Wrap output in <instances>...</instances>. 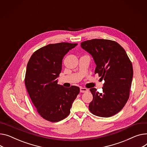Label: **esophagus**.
<instances>
[{"label": "esophagus", "instance_id": "34e87169", "mask_svg": "<svg viewBox=\"0 0 147 147\" xmlns=\"http://www.w3.org/2000/svg\"><path fill=\"white\" fill-rule=\"evenodd\" d=\"M80 90L81 93H85V92H88V89H86V88H84V87H80Z\"/></svg>", "mask_w": 147, "mask_h": 147}]
</instances>
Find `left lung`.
Instances as JSON below:
<instances>
[{
	"label": "left lung",
	"instance_id": "left-lung-1",
	"mask_svg": "<svg viewBox=\"0 0 147 147\" xmlns=\"http://www.w3.org/2000/svg\"><path fill=\"white\" fill-rule=\"evenodd\" d=\"M81 47L93 57L94 73L105 80L103 93L90 89L93 100L89 111L93 115L107 118L119 111L129 97L133 77L132 63L124 49L115 41L93 39L81 43Z\"/></svg>",
	"mask_w": 147,
	"mask_h": 147
}]
</instances>
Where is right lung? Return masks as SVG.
<instances>
[{"instance_id":"obj_1","label":"right lung","mask_w":147,"mask_h":147,"mask_svg":"<svg viewBox=\"0 0 147 147\" xmlns=\"http://www.w3.org/2000/svg\"><path fill=\"white\" fill-rule=\"evenodd\" d=\"M77 45L48 44L36 51L28 63L26 90L38 113L48 121L56 122L65 118L80 92L77 86L65 88L57 84L64 56Z\"/></svg>"}]
</instances>
